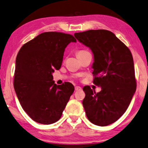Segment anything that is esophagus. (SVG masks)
Returning <instances> with one entry per match:
<instances>
[{"instance_id": "obj_1", "label": "esophagus", "mask_w": 148, "mask_h": 148, "mask_svg": "<svg viewBox=\"0 0 148 148\" xmlns=\"http://www.w3.org/2000/svg\"><path fill=\"white\" fill-rule=\"evenodd\" d=\"M81 89H82V88H81V87H80V86H75V90H76V91H78V90H80Z\"/></svg>"}]
</instances>
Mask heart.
I'll list each match as a JSON object with an SVG mask.
<instances>
[{"instance_id":"b5f03b06","label":"heart","mask_w":148,"mask_h":148,"mask_svg":"<svg viewBox=\"0 0 148 148\" xmlns=\"http://www.w3.org/2000/svg\"><path fill=\"white\" fill-rule=\"evenodd\" d=\"M86 53H88V51H84V50H81V51H78L76 55H77V56H82V55H83V54Z\"/></svg>"}]
</instances>
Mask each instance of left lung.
Listing matches in <instances>:
<instances>
[{
    "instance_id": "left-lung-1",
    "label": "left lung",
    "mask_w": 148,
    "mask_h": 148,
    "mask_svg": "<svg viewBox=\"0 0 148 148\" xmlns=\"http://www.w3.org/2000/svg\"><path fill=\"white\" fill-rule=\"evenodd\" d=\"M74 36L92 51L93 84L101 88L95 92L89 86L83 87L86 115L94 125H109L123 115L136 90L131 52L114 33L106 29H90L75 33Z\"/></svg>"
}]
</instances>
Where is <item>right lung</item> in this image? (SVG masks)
<instances>
[{"instance_id":"right-lung-1","label":"right lung","mask_w":148,"mask_h":148,"mask_svg":"<svg viewBox=\"0 0 148 148\" xmlns=\"http://www.w3.org/2000/svg\"><path fill=\"white\" fill-rule=\"evenodd\" d=\"M71 42H76L72 35L47 32L19 51L13 86L21 107L36 123L50 125L59 121L74 92L72 84L57 85L52 75L55 69H60L65 49Z\"/></svg>"}]
</instances>
